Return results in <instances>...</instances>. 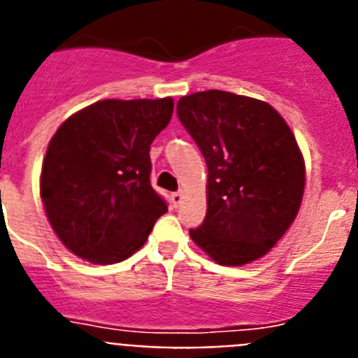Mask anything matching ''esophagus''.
I'll list each match as a JSON object with an SVG mask.
<instances>
[{"label": "esophagus", "instance_id": "obj_1", "mask_svg": "<svg viewBox=\"0 0 358 358\" xmlns=\"http://www.w3.org/2000/svg\"><path fill=\"white\" fill-rule=\"evenodd\" d=\"M172 202H173V206H179L182 202V192H176V194H172Z\"/></svg>", "mask_w": 358, "mask_h": 358}]
</instances>
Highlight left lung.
<instances>
[{
  "instance_id": "left-lung-1",
  "label": "left lung",
  "mask_w": 358,
  "mask_h": 358,
  "mask_svg": "<svg viewBox=\"0 0 358 358\" xmlns=\"http://www.w3.org/2000/svg\"><path fill=\"white\" fill-rule=\"evenodd\" d=\"M177 116L208 166V211L189 236L220 265L267 255L301 206L305 161L274 107L227 91L177 102Z\"/></svg>"
}]
</instances>
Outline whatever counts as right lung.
<instances>
[{"label": "right lung", "mask_w": 358, "mask_h": 358, "mask_svg": "<svg viewBox=\"0 0 358 358\" xmlns=\"http://www.w3.org/2000/svg\"><path fill=\"white\" fill-rule=\"evenodd\" d=\"M172 98L100 100L69 116L48 145L41 199L55 235L78 258L118 264L169 211L150 185V145Z\"/></svg>", "instance_id": "1"}]
</instances>
